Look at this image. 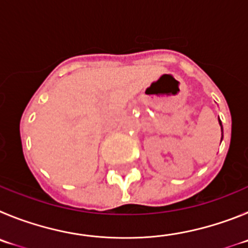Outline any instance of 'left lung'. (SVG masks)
I'll return each mask as SVG.
<instances>
[{
  "label": "left lung",
  "mask_w": 248,
  "mask_h": 248,
  "mask_svg": "<svg viewBox=\"0 0 248 248\" xmlns=\"http://www.w3.org/2000/svg\"><path fill=\"white\" fill-rule=\"evenodd\" d=\"M218 122H220V126H221V121H220V120H218ZM221 131H222V126H221Z\"/></svg>",
  "instance_id": "left-lung-1"
}]
</instances>
